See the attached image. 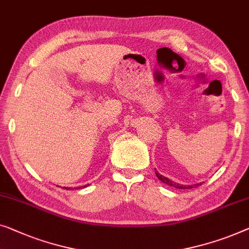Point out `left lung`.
Here are the masks:
<instances>
[{"mask_svg": "<svg viewBox=\"0 0 249 249\" xmlns=\"http://www.w3.org/2000/svg\"><path fill=\"white\" fill-rule=\"evenodd\" d=\"M155 173H156L157 178H158V179H160V181H161L163 183H165V184H167L169 186H174V187H176V189H192V187H196V186L201 185V183H199V184H196V185H181V184H178V183L173 182L169 178H165V176H163V175H160L157 171H155Z\"/></svg>", "mask_w": 249, "mask_h": 249, "instance_id": "left-lung-1", "label": "left lung"}]
</instances>
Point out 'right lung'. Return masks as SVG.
I'll return each mask as SVG.
<instances>
[{
    "label": "right lung",
    "instance_id": "1",
    "mask_svg": "<svg viewBox=\"0 0 249 249\" xmlns=\"http://www.w3.org/2000/svg\"><path fill=\"white\" fill-rule=\"evenodd\" d=\"M88 185H89V184H88ZM84 187H85V186H84ZM65 189H67V190H68V189H70V187H65ZM77 189H81V186H80V187H77Z\"/></svg>",
    "mask_w": 249,
    "mask_h": 249
}]
</instances>
